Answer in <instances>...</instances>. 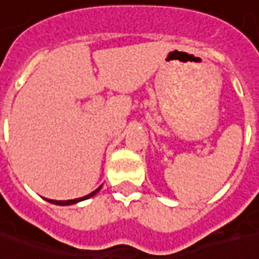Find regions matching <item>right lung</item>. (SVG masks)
Segmentation results:
<instances>
[{
    "mask_svg": "<svg viewBox=\"0 0 259 259\" xmlns=\"http://www.w3.org/2000/svg\"><path fill=\"white\" fill-rule=\"evenodd\" d=\"M101 189V186H99L98 189L94 190L92 193H89V195H86L83 198H77V199H70V201H53V199H47V201H50L51 204H55V205H71V204H76V202H80V201H83V199H88V198H91V196H94V195H97L98 193V190Z\"/></svg>",
    "mask_w": 259,
    "mask_h": 259,
    "instance_id": "obj_1",
    "label": "right lung"
}]
</instances>
